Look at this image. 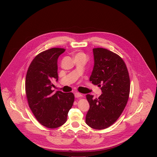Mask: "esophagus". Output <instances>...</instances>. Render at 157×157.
<instances>
[{"label":"esophagus","mask_w":157,"mask_h":157,"mask_svg":"<svg viewBox=\"0 0 157 157\" xmlns=\"http://www.w3.org/2000/svg\"><path fill=\"white\" fill-rule=\"evenodd\" d=\"M75 98H81V97H82V94H80V93H75Z\"/></svg>","instance_id":"esophagus-1"}]
</instances>
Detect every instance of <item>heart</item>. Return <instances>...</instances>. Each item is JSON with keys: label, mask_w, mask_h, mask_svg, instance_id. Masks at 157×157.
I'll list each match as a JSON object with an SVG mask.
<instances>
[{"label": "heart", "mask_w": 157, "mask_h": 157, "mask_svg": "<svg viewBox=\"0 0 157 157\" xmlns=\"http://www.w3.org/2000/svg\"><path fill=\"white\" fill-rule=\"evenodd\" d=\"M78 55H84V54H83V53H78Z\"/></svg>", "instance_id": "b5f03b06"}]
</instances>
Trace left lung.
I'll use <instances>...</instances> for the list:
<instances>
[{"instance_id": "obj_1", "label": "left lung", "mask_w": 157, "mask_h": 157, "mask_svg": "<svg viewBox=\"0 0 157 157\" xmlns=\"http://www.w3.org/2000/svg\"><path fill=\"white\" fill-rule=\"evenodd\" d=\"M94 65L89 81L101 87L98 98L87 94L90 108L86 123L102 130L113 125L125 109L130 94V78L126 64L116 53L102 48H93Z\"/></svg>"}]
</instances>
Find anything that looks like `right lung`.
I'll return each mask as SVG.
<instances>
[{"mask_svg":"<svg viewBox=\"0 0 157 157\" xmlns=\"http://www.w3.org/2000/svg\"><path fill=\"white\" fill-rule=\"evenodd\" d=\"M65 49L53 48L37 55L30 63L25 79V93L34 116L42 125L58 128L67 121L73 106L72 93H53V82L58 80V58Z\"/></svg>","mask_w":157,"mask_h":157,"instance_id":"obj_1","label":"right lung"}]
</instances>
